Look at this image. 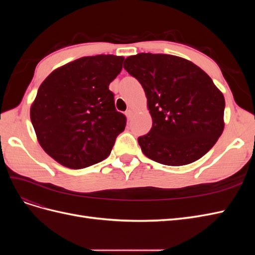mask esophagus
<instances>
[{"instance_id":"34e87169","label":"esophagus","mask_w":255,"mask_h":255,"mask_svg":"<svg viewBox=\"0 0 255 255\" xmlns=\"http://www.w3.org/2000/svg\"><path fill=\"white\" fill-rule=\"evenodd\" d=\"M126 116H127V118L129 120L130 118H132V116H133V111L132 110H128L126 112Z\"/></svg>"}]
</instances>
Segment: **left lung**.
I'll return each instance as SVG.
<instances>
[{
	"label": "left lung",
	"instance_id": "left-lung-1",
	"mask_svg": "<svg viewBox=\"0 0 255 255\" xmlns=\"http://www.w3.org/2000/svg\"><path fill=\"white\" fill-rule=\"evenodd\" d=\"M125 64L148 99L152 128L138 137L146 157L183 166L213 148L225 128L226 102L202 69L181 57L152 53L129 56Z\"/></svg>",
	"mask_w": 255,
	"mask_h": 255
}]
</instances>
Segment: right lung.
Returning <instances> with one entry per match:
<instances>
[{
  "label": "right lung",
  "instance_id": "obj_1",
  "mask_svg": "<svg viewBox=\"0 0 255 255\" xmlns=\"http://www.w3.org/2000/svg\"><path fill=\"white\" fill-rule=\"evenodd\" d=\"M123 60L115 55L82 57L56 69L40 85L30 121L42 149L59 164L83 169L111 154L127 126L109 88Z\"/></svg>",
  "mask_w": 255,
  "mask_h": 255
}]
</instances>
